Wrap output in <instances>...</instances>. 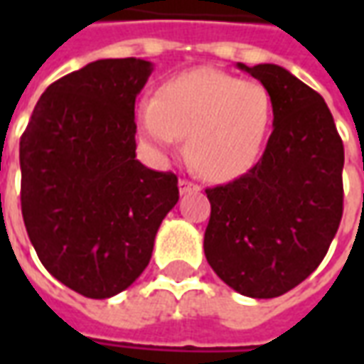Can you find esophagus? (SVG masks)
I'll list each match as a JSON object with an SVG mask.
<instances>
[{
    "instance_id": "1",
    "label": "esophagus",
    "mask_w": 364,
    "mask_h": 364,
    "mask_svg": "<svg viewBox=\"0 0 364 364\" xmlns=\"http://www.w3.org/2000/svg\"><path fill=\"white\" fill-rule=\"evenodd\" d=\"M179 191H181V195H185V193H197V191H200V185L183 177V179H179Z\"/></svg>"
}]
</instances>
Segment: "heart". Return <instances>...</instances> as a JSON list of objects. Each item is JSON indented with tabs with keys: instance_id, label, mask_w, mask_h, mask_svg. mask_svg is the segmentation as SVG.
I'll return each mask as SVG.
<instances>
[{
	"instance_id": "obj_1",
	"label": "heart",
	"mask_w": 364,
	"mask_h": 364,
	"mask_svg": "<svg viewBox=\"0 0 364 364\" xmlns=\"http://www.w3.org/2000/svg\"><path fill=\"white\" fill-rule=\"evenodd\" d=\"M273 114L269 91L214 68H195L159 85L136 109V128L158 156L189 134V156L200 173L228 181L257 161Z\"/></svg>"
}]
</instances>
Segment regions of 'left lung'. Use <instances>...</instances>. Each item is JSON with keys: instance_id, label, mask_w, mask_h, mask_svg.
I'll return each mask as SVG.
<instances>
[{"instance_id": "1", "label": "left lung", "mask_w": 364, "mask_h": 364, "mask_svg": "<svg viewBox=\"0 0 364 364\" xmlns=\"http://www.w3.org/2000/svg\"><path fill=\"white\" fill-rule=\"evenodd\" d=\"M271 95L273 132L255 166L206 189L205 255L228 287L281 296L316 271L343 214V142L323 97L274 64H237Z\"/></svg>"}]
</instances>
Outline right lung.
<instances>
[{
  "mask_svg": "<svg viewBox=\"0 0 364 364\" xmlns=\"http://www.w3.org/2000/svg\"><path fill=\"white\" fill-rule=\"evenodd\" d=\"M140 58L97 60L46 87L21 136V213L46 271L87 298H111L148 267L177 205V175L136 159Z\"/></svg>",
  "mask_w": 364,
  "mask_h": 364,
  "instance_id": "obj_1",
  "label": "right lung"
}]
</instances>
